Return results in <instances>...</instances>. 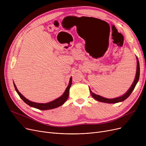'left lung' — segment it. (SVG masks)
Returning <instances> with one entry per match:
<instances>
[{"label": "left lung", "instance_id": "left-lung-1", "mask_svg": "<svg viewBox=\"0 0 146 146\" xmlns=\"http://www.w3.org/2000/svg\"><path fill=\"white\" fill-rule=\"evenodd\" d=\"M139 78H140V64H139V61L138 58L137 57V72H136V74H135V79L132 84V85L130 87V88L128 90V91L127 92L121 96L116 98H113V99H108V98H104L100 95H96L94 93H93L91 91L90 89H89L90 92L91 94V95L92 96V97L97 100L99 102H105V103H108V104H115V103H118L119 102H122L124 101V100L129 97V96L131 95V94L132 93L133 90H134V89L135 88L137 83L139 80Z\"/></svg>", "mask_w": 146, "mask_h": 146}]
</instances>
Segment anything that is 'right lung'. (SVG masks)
<instances>
[{
	"label": "right lung",
	"instance_id": "right-lung-1",
	"mask_svg": "<svg viewBox=\"0 0 146 146\" xmlns=\"http://www.w3.org/2000/svg\"><path fill=\"white\" fill-rule=\"evenodd\" d=\"M72 77L70 78V81H69L68 85L67 87V88L66 89L64 94L62 95H61L60 97H59L58 98L55 99V100H54V101H52L51 102H48V103H46V104L36 103V102H34L29 101L28 99L25 98L24 96H23L19 92L18 90V89L17 88L16 85H15V84L14 83H13V85H14L15 90H16L17 92L18 93V94L19 95L20 98L27 105H28L29 106H31V107H33V108H35L38 109V110H51V109L57 108V107L62 105L67 101V99L68 98L69 89H70V88L72 85Z\"/></svg>",
	"mask_w": 146,
	"mask_h": 146
}]
</instances>
